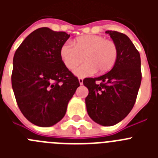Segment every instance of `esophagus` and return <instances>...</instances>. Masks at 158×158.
Here are the masks:
<instances>
[{
  "label": "esophagus",
  "instance_id": "obj_1",
  "mask_svg": "<svg viewBox=\"0 0 158 158\" xmlns=\"http://www.w3.org/2000/svg\"><path fill=\"white\" fill-rule=\"evenodd\" d=\"M78 81H79V83H80L81 85H83V79H82L81 77L78 78Z\"/></svg>",
  "mask_w": 158,
  "mask_h": 158
}]
</instances>
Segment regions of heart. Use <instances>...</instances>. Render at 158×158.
Segmentation results:
<instances>
[{
    "label": "heart",
    "mask_w": 158,
    "mask_h": 158,
    "mask_svg": "<svg viewBox=\"0 0 158 158\" xmlns=\"http://www.w3.org/2000/svg\"><path fill=\"white\" fill-rule=\"evenodd\" d=\"M117 55L115 43L96 35L79 37L73 45L65 43L60 49L61 58L69 69H74L85 60L86 62L75 69L74 73L78 77L89 76L96 70L100 73L109 71L116 62Z\"/></svg>",
    "instance_id": "1"
}]
</instances>
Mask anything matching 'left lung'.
<instances>
[{"instance_id": "8db88e82", "label": "left lung", "mask_w": 158, "mask_h": 158, "mask_svg": "<svg viewBox=\"0 0 158 158\" xmlns=\"http://www.w3.org/2000/svg\"><path fill=\"white\" fill-rule=\"evenodd\" d=\"M105 32L117 47L116 62L108 73L85 78L83 84L89 89L85 104L89 117L102 126H113L123 120L135 105L142 81L141 58L126 35L115 31Z\"/></svg>"}]
</instances>
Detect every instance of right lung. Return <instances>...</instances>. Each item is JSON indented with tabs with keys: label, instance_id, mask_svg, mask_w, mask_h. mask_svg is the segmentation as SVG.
Listing matches in <instances>:
<instances>
[{
	"label": "right lung",
	"instance_id": "add662e5",
	"mask_svg": "<svg viewBox=\"0 0 158 158\" xmlns=\"http://www.w3.org/2000/svg\"><path fill=\"white\" fill-rule=\"evenodd\" d=\"M69 36L48 27L36 29L14 54L12 86L16 103L25 118L39 127L59 122L80 86L60 56Z\"/></svg>",
	"mask_w": 158,
	"mask_h": 158
}]
</instances>
